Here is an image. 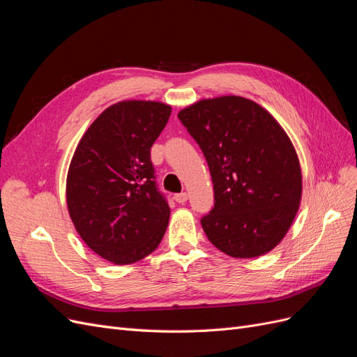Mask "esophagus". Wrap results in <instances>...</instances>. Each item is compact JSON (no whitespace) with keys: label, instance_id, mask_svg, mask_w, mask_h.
Wrapping results in <instances>:
<instances>
[{"label":"esophagus","instance_id":"1","mask_svg":"<svg viewBox=\"0 0 357 357\" xmlns=\"http://www.w3.org/2000/svg\"><path fill=\"white\" fill-rule=\"evenodd\" d=\"M174 199H176V202H178V204L186 202V201H188V193H186V192L176 193V195H174Z\"/></svg>","mask_w":357,"mask_h":357}]
</instances>
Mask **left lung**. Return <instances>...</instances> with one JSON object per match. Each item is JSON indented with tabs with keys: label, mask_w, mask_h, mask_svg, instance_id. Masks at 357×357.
Listing matches in <instances>:
<instances>
[{
	"label": "left lung",
	"mask_w": 357,
	"mask_h": 357,
	"mask_svg": "<svg viewBox=\"0 0 357 357\" xmlns=\"http://www.w3.org/2000/svg\"><path fill=\"white\" fill-rule=\"evenodd\" d=\"M207 159L214 207L202 229L220 252L262 256L284 238L299 208V159L284 129L243 96L201 100L178 113Z\"/></svg>",
	"instance_id": "8db88e82"
}]
</instances>
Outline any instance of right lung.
<instances>
[{
    "mask_svg": "<svg viewBox=\"0 0 357 357\" xmlns=\"http://www.w3.org/2000/svg\"><path fill=\"white\" fill-rule=\"evenodd\" d=\"M171 105L121 101L105 109L82 137L67 176V205L75 231L114 265L156 250L169 220L158 190L150 149Z\"/></svg>",
    "mask_w": 357,
    "mask_h": 357,
    "instance_id": "1",
    "label": "right lung"
}]
</instances>
